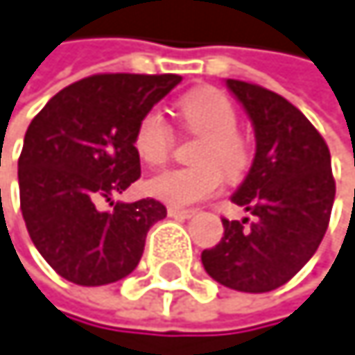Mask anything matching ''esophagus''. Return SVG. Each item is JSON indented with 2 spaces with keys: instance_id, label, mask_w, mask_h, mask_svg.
I'll use <instances>...</instances> for the list:
<instances>
[{
  "instance_id": "obj_1",
  "label": "esophagus",
  "mask_w": 355,
  "mask_h": 355,
  "mask_svg": "<svg viewBox=\"0 0 355 355\" xmlns=\"http://www.w3.org/2000/svg\"><path fill=\"white\" fill-rule=\"evenodd\" d=\"M196 214V210H185V208H168V216L170 218H191Z\"/></svg>"
}]
</instances>
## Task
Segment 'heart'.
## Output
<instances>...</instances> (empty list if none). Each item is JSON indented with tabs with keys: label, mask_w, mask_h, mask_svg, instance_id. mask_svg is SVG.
Wrapping results in <instances>:
<instances>
[{
	"label": "heart",
	"mask_w": 355,
	"mask_h": 355,
	"mask_svg": "<svg viewBox=\"0 0 355 355\" xmlns=\"http://www.w3.org/2000/svg\"><path fill=\"white\" fill-rule=\"evenodd\" d=\"M179 113L187 130L204 137L196 159L189 168H172L159 172L147 183L157 200L170 206H191L218 191L223 171L232 179L248 168V143L236 132L238 111L234 103L214 88L189 92L179 101ZM174 147V135L159 111H147L135 130V151L147 166H162Z\"/></svg>",
	"instance_id": "b5f03b06"
}]
</instances>
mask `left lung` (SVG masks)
<instances>
[{"mask_svg":"<svg viewBox=\"0 0 355 355\" xmlns=\"http://www.w3.org/2000/svg\"><path fill=\"white\" fill-rule=\"evenodd\" d=\"M248 113L257 153L232 202L252 220L223 218V238L202 252L206 273L240 293L286 284L318 250L335 202L331 151L311 121L284 96L227 80Z\"/></svg>","mask_w":355,"mask_h":355,"instance_id":"1","label":"left lung"}]
</instances>
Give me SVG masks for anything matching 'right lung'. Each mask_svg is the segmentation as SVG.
<instances>
[{"label":"right lung","mask_w":355,"mask_h":355,"mask_svg":"<svg viewBox=\"0 0 355 355\" xmlns=\"http://www.w3.org/2000/svg\"><path fill=\"white\" fill-rule=\"evenodd\" d=\"M181 80L172 73L90 75L62 88L29 123L18 157L20 210L35 248L64 280L103 286L137 269L166 206L113 196L141 176L139 119Z\"/></svg>","instance_id":"obj_1"}]
</instances>
